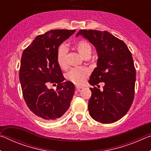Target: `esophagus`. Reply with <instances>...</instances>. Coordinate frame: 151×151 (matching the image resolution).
Returning a JSON list of instances; mask_svg holds the SVG:
<instances>
[{
    "mask_svg": "<svg viewBox=\"0 0 151 151\" xmlns=\"http://www.w3.org/2000/svg\"><path fill=\"white\" fill-rule=\"evenodd\" d=\"M75 88H76V91L77 92H80L81 91V89L83 88V86H75Z\"/></svg>",
    "mask_w": 151,
    "mask_h": 151,
    "instance_id": "34e87169",
    "label": "esophagus"
}]
</instances>
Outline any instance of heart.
<instances>
[{
	"instance_id": "obj_1",
	"label": "heart",
	"mask_w": 151,
	"mask_h": 151,
	"mask_svg": "<svg viewBox=\"0 0 151 151\" xmlns=\"http://www.w3.org/2000/svg\"><path fill=\"white\" fill-rule=\"evenodd\" d=\"M75 47L79 54L84 58H89L92 52V46L91 43L86 40H79L75 44ZM67 48L65 45H61L57 51V60L58 65L63 69L66 68V55H67ZM89 75V70L86 68H73L66 74L65 77L73 83L77 85H81Z\"/></svg>"
}]
</instances>
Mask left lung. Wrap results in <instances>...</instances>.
Instances as JSON below:
<instances>
[{
  "label": "left lung",
  "mask_w": 151,
  "mask_h": 151,
  "mask_svg": "<svg viewBox=\"0 0 151 151\" xmlns=\"http://www.w3.org/2000/svg\"><path fill=\"white\" fill-rule=\"evenodd\" d=\"M79 35L93 45L98 55L89 84H104L102 91L90 88L89 113L96 121L112 123L127 114L134 99L136 70L131 52L122 40L107 31L81 30L76 37Z\"/></svg>",
  "instance_id": "left-lung-1"
}]
</instances>
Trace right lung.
<instances>
[{
  "mask_svg": "<svg viewBox=\"0 0 151 151\" xmlns=\"http://www.w3.org/2000/svg\"><path fill=\"white\" fill-rule=\"evenodd\" d=\"M75 30H51L35 38L22 52L19 80L27 106L45 121L60 118L69 108L75 85L65 81L57 55L58 47ZM57 83V90L49 89Z\"/></svg>",
  "mask_w": 151,
  "mask_h": 151,
  "instance_id": "1",
  "label": "right lung"
}]
</instances>
